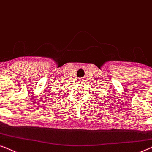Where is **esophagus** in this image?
<instances>
[{"instance_id": "esophagus-1", "label": "esophagus", "mask_w": 152, "mask_h": 152, "mask_svg": "<svg viewBox=\"0 0 152 152\" xmlns=\"http://www.w3.org/2000/svg\"><path fill=\"white\" fill-rule=\"evenodd\" d=\"M79 80H80L79 81V83H82V81H83V80H82V78H78Z\"/></svg>"}]
</instances>
